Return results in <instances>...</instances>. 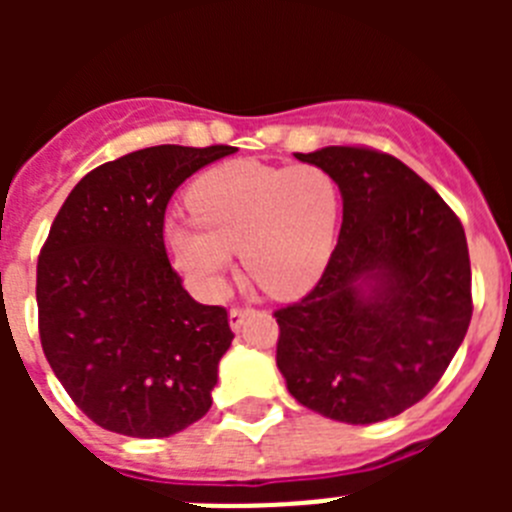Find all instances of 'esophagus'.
Segmentation results:
<instances>
[{
	"mask_svg": "<svg viewBox=\"0 0 512 512\" xmlns=\"http://www.w3.org/2000/svg\"><path fill=\"white\" fill-rule=\"evenodd\" d=\"M251 307H241V305H233L230 307V315H228V320H230V328L233 330H238L243 325V320H246V315H251Z\"/></svg>",
	"mask_w": 512,
	"mask_h": 512,
	"instance_id": "esophagus-1",
	"label": "esophagus"
}]
</instances>
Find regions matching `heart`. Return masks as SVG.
Instances as JSON below:
<instances>
[{
  "label": "heart",
  "instance_id": "b5f03b06",
  "mask_svg": "<svg viewBox=\"0 0 512 512\" xmlns=\"http://www.w3.org/2000/svg\"><path fill=\"white\" fill-rule=\"evenodd\" d=\"M187 202L192 217L169 220L166 241L207 295L223 292L233 251L274 297L305 295L328 266L341 192L323 166L233 161L202 174Z\"/></svg>",
  "mask_w": 512,
  "mask_h": 512
}]
</instances>
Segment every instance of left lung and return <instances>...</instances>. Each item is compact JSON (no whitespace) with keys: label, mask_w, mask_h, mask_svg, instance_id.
<instances>
[{"label":"left lung","mask_w":512,"mask_h":512,"mask_svg":"<svg viewBox=\"0 0 512 512\" xmlns=\"http://www.w3.org/2000/svg\"><path fill=\"white\" fill-rule=\"evenodd\" d=\"M295 156L336 179L343 223L318 284L274 312L279 372L289 395L325 418H395L436 387L467 336V235L441 194L390 153Z\"/></svg>","instance_id":"left-lung-1"}]
</instances>
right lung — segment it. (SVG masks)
Listing matches in <instances>:
<instances>
[{"label": "right lung", "instance_id": "obj_1", "mask_svg": "<svg viewBox=\"0 0 512 512\" xmlns=\"http://www.w3.org/2000/svg\"><path fill=\"white\" fill-rule=\"evenodd\" d=\"M233 151L153 146L97 166L40 248V346L76 408L104 431L166 438L210 410L235 333L225 307L184 289L164 217L184 179Z\"/></svg>", "mask_w": 512, "mask_h": 512}]
</instances>
